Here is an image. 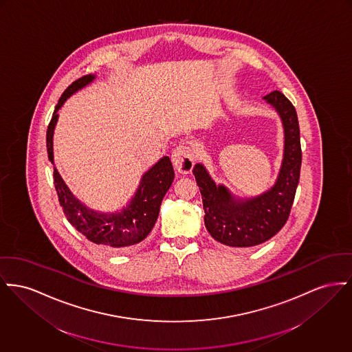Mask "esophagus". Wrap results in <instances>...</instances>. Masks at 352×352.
Instances as JSON below:
<instances>
[{
  "instance_id": "34e87169",
  "label": "esophagus",
  "mask_w": 352,
  "mask_h": 352,
  "mask_svg": "<svg viewBox=\"0 0 352 352\" xmlns=\"http://www.w3.org/2000/svg\"><path fill=\"white\" fill-rule=\"evenodd\" d=\"M171 162L179 173L188 174L194 167L195 157L188 146L181 145L173 150Z\"/></svg>"
}]
</instances>
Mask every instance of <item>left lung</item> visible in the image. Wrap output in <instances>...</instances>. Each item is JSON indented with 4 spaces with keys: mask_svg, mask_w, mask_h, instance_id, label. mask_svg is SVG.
<instances>
[{
    "mask_svg": "<svg viewBox=\"0 0 352 352\" xmlns=\"http://www.w3.org/2000/svg\"><path fill=\"white\" fill-rule=\"evenodd\" d=\"M263 100L278 113L285 134L282 164L269 190L255 197L239 198L225 185H217L202 164L192 168L202 194L207 231L228 248H252L272 238L289 219L299 184L302 150L295 107L278 90Z\"/></svg>",
    "mask_w": 352,
    "mask_h": 352,
    "instance_id": "left-lung-1",
    "label": "left lung"
}]
</instances>
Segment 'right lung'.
Segmentation results:
<instances>
[{
	"label": "right lung",
	"instance_id": "obj_1",
	"mask_svg": "<svg viewBox=\"0 0 352 352\" xmlns=\"http://www.w3.org/2000/svg\"><path fill=\"white\" fill-rule=\"evenodd\" d=\"M96 77L97 76L94 74H87L72 83L63 91L54 109L52 121L46 131L47 157L53 165V135L58 121V110L67 98L93 82ZM53 178L60 205L63 206L69 223L90 242L117 251H124L141 243L154 228L160 215L162 199L174 181V168L170 158L167 155L162 157L155 165L151 166L144 173L140 185L127 205L113 212L97 211L86 206L70 191L56 166Z\"/></svg>",
	"mask_w": 352,
	"mask_h": 352
}]
</instances>
